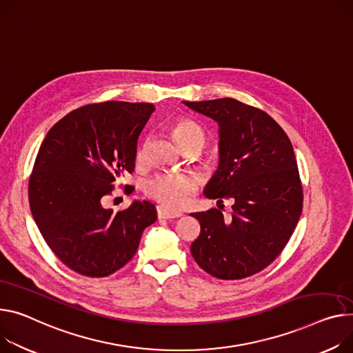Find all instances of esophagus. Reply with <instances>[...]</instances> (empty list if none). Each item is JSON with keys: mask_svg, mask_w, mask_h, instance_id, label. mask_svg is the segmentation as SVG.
<instances>
[{"mask_svg": "<svg viewBox=\"0 0 353 353\" xmlns=\"http://www.w3.org/2000/svg\"><path fill=\"white\" fill-rule=\"evenodd\" d=\"M157 214H158V219H174V218H179V216H182L181 212H174L164 206L157 208Z\"/></svg>", "mask_w": 353, "mask_h": 353, "instance_id": "34e87169", "label": "esophagus"}]
</instances>
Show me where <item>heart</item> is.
I'll return each instance as SVG.
<instances>
[{"label":"heart","mask_w":353,"mask_h":353,"mask_svg":"<svg viewBox=\"0 0 353 353\" xmlns=\"http://www.w3.org/2000/svg\"><path fill=\"white\" fill-rule=\"evenodd\" d=\"M172 135L181 147L195 140L205 144L206 139L203 128L188 119H181L174 123ZM196 186L198 182L192 175L162 172L147 179L144 183V192L159 202L161 206L167 209H179L186 203L189 195L195 191Z\"/></svg>","instance_id":"b5f03b06"}]
</instances>
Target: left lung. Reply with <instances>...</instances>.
<instances>
[{
    "mask_svg": "<svg viewBox=\"0 0 353 353\" xmlns=\"http://www.w3.org/2000/svg\"><path fill=\"white\" fill-rule=\"evenodd\" d=\"M182 103L219 125V167L203 195L233 201L230 218L221 208L192 213L201 233L191 253L216 279L250 277L277 259L303 212L291 141L267 113L239 100Z\"/></svg>",
    "mask_w": 353,
    "mask_h": 353,
    "instance_id": "1",
    "label": "left lung"
}]
</instances>
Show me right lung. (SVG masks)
I'll use <instances>...</instances> for the list:
<instances>
[{
    "label": "right lung",
    "instance_id": "right-lung-1",
    "mask_svg": "<svg viewBox=\"0 0 353 353\" xmlns=\"http://www.w3.org/2000/svg\"><path fill=\"white\" fill-rule=\"evenodd\" d=\"M154 110L151 103L88 104L59 120L41 144L28 186L31 212L50 250L79 274H113L157 221L148 201L120 212L104 208L113 182L134 171L140 132Z\"/></svg>",
    "mask_w": 353,
    "mask_h": 353
}]
</instances>
